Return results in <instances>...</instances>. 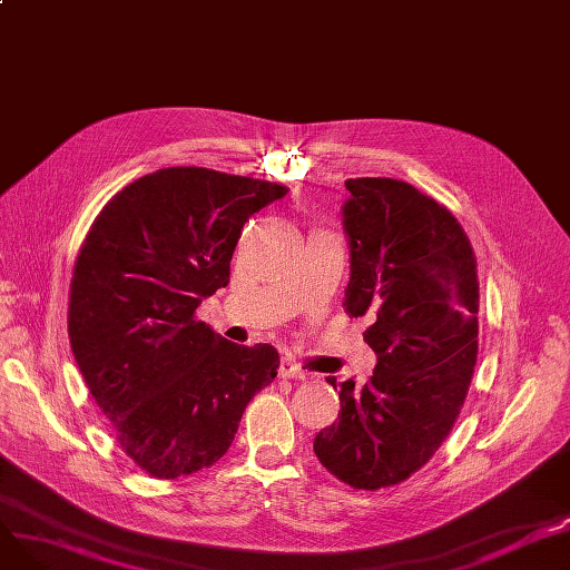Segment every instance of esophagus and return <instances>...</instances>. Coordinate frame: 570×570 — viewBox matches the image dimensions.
<instances>
[{
  "label": "esophagus",
  "instance_id": "esophagus-1",
  "mask_svg": "<svg viewBox=\"0 0 570 570\" xmlns=\"http://www.w3.org/2000/svg\"><path fill=\"white\" fill-rule=\"evenodd\" d=\"M279 376L282 379H293V381H301L305 379V370L297 365L295 361H291V357H284L282 365H279Z\"/></svg>",
  "mask_w": 570,
  "mask_h": 570
}]
</instances>
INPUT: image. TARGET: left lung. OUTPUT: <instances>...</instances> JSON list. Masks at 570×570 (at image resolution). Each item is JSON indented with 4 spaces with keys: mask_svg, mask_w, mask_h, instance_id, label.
Segmentation results:
<instances>
[{
    "mask_svg": "<svg viewBox=\"0 0 570 570\" xmlns=\"http://www.w3.org/2000/svg\"><path fill=\"white\" fill-rule=\"evenodd\" d=\"M351 282L344 307L370 316L379 355L363 387L337 383L340 417L318 462L353 490L404 483L451 434L478 355V263L455 215L393 177L346 179Z\"/></svg>",
    "mask_w": 570,
    "mask_h": 570,
    "instance_id": "1",
    "label": "left lung"
}]
</instances>
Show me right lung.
I'll use <instances>...</instances> for the list:
<instances>
[{
	"label": "right lung",
	"instance_id": "obj_1",
	"mask_svg": "<svg viewBox=\"0 0 570 570\" xmlns=\"http://www.w3.org/2000/svg\"><path fill=\"white\" fill-rule=\"evenodd\" d=\"M288 189L173 166L117 191L89 226L69 291L80 374L119 448L173 481L226 455L252 397L277 376L269 344L239 346L196 318L230 279L239 230Z\"/></svg>",
	"mask_w": 570,
	"mask_h": 570
}]
</instances>
